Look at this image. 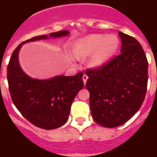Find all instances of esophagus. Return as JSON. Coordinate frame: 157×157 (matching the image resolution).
Listing matches in <instances>:
<instances>
[{
    "label": "esophagus",
    "mask_w": 157,
    "mask_h": 157,
    "mask_svg": "<svg viewBox=\"0 0 157 157\" xmlns=\"http://www.w3.org/2000/svg\"><path fill=\"white\" fill-rule=\"evenodd\" d=\"M87 79H88V75L84 74V75H83V76H82V80H83L84 84H86V81H87Z\"/></svg>",
    "instance_id": "34e87169"
}]
</instances>
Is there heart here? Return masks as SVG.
I'll use <instances>...</instances> for the list:
<instances>
[{"label": "heart", "mask_w": 157, "mask_h": 157, "mask_svg": "<svg viewBox=\"0 0 157 157\" xmlns=\"http://www.w3.org/2000/svg\"><path fill=\"white\" fill-rule=\"evenodd\" d=\"M120 40L115 34L95 33L84 37L73 45V55L76 59H82L91 56L88 64L97 68L104 65L118 52Z\"/></svg>", "instance_id": "b5f03b06"}]
</instances>
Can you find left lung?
Listing matches in <instances>:
<instances>
[{"instance_id":"1","label":"left lung","mask_w":157,"mask_h":157,"mask_svg":"<svg viewBox=\"0 0 157 157\" xmlns=\"http://www.w3.org/2000/svg\"><path fill=\"white\" fill-rule=\"evenodd\" d=\"M121 54L100 67L88 69L86 89L93 119L101 126L114 128L135 115L145 100L148 61L135 38L119 32Z\"/></svg>"}]
</instances>
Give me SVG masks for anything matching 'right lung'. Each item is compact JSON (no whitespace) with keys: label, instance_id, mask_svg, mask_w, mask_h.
Instances as JSON below:
<instances>
[{"label":"right lung","instance_id":"obj_1","mask_svg":"<svg viewBox=\"0 0 157 157\" xmlns=\"http://www.w3.org/2000/svg\"><path fill=\"white\" fill-rule=\"evenodd\" d=\"M69 34L63 30L51 33L50 38ZM47 35L33 37L16 48L7 66V81L11 98L16 108L31 124L44 129H54L66 123L73 100L83 88V73L72 76L57 75L48 80L29 77L22 71L18 61V52L25 43L48 39Z\"/></svg>","mask_w":157,"mask_h":157}]
</instances>
